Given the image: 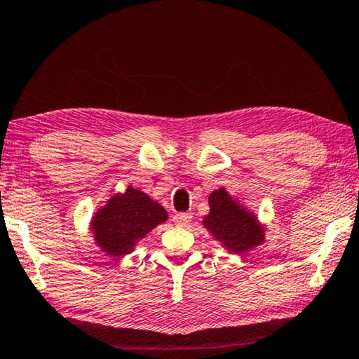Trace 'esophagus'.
Wrapping results in <instances>:
<instances>
[{
	"instance_id": "obj_1",
	"label": "esophagus",
	"mask_w": 359,
	"mask_h": 359,
	"mask_svg": "<svg viewBox=\"0 0 359 359\" xmlns=\"http://www.w3.org/2000/svg\"><path fill=\"white\" fill-rule=\"evenodd\" d=\"M192 222V215L191 213H178L173 217V223L178 226H187Z\"/></svg>"
}]
</instances>
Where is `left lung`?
I'll return each mask as SVG.
<instances>
[{"instance_id": "obj_1", "label": "left lung", "mask_w": 359, "mask_h": 359, "mask_svg": "<svg viewBox=\"0 0 359 359\" xmlns=\"http://www.w3.org/2000/svg\"><path fill=\"white\" fill-rule=\"evenodd\" d=\"M208 205L210 212L203 217V228L229 253H245L263 244L266 228L224 187L208 196Z\"/></svg>"}]
</instances>
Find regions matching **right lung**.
<instances>
[{
  "instance_id": "1",
  "label": "right lung",
  "mask_w": 359,
  "mask_h": 359,
  "mask_svg": "<svg viewBox=\"0 0 359 359\" xmlns=\"http://www.w3.org/2000/svg\"><path fill=\"white\" fill-rule=\"evenodd\" d=\"M168 219L161 203L144 192L126 187L117 192L91 218L90 229L96 245L110 257L122 258L135 250L137 242Z\"/></svg>"
}]
</instances>
